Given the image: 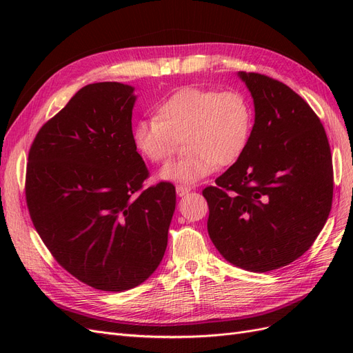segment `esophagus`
<instances>
[{"mask_svg": "<svg viewBox=\"0 0 353 353\" xmlns=\"http://www.w3.org/2000/svg\"><path fill=\"white\" fill-rule=\"evenodd\" d=\"M190 191H191V188L187 187V185H176V194H178L179 197H183V196L188 194Z\"/></svg>", "mask_w": 353, "mask_h": 353, "instance_id": "obj_1", "label": "esophagus"}]
</instances>
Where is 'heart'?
Returning a JSON list of instances; mask_svg holds the SVG:
<instances>
[{
  "mask_svg": "<svg viewBox=\"0 0 353 353\" xmlns=\"http://www.w3.org/2000/svg\"><path fill=\"white\" fill-rule=\"evenodd\" d=\"M252 131L253 109L243 92L185 87L160 103L154 117L137 121L131 137L135 150L154 165L169 162L184 141L187 156L165 166L157 178L196 184L218 166L236 163Z\"/></svg>",
  "mask_w": 353,
  "mask_h": 353,
  "instance_id": "b5f03b06",
  "label": "heart"
}]
</instances>
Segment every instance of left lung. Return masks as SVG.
<instances>
[{
  "mask_svg": "<svg viewBox=\"0 0 353 353\" xmlns=\"http://www.w3.org/2000/svg\"><path fill=\"white\" fill-rule=\"evenodd\" d=\"M254 104L243 156L206 187L208 231L230 263L266 272L311 248L333 201V162L324 126L285 83L239 72Z\"/></svg>",
  "mask_w": 353,
  "mask_h": 353,
  "instance_id": "1",
  "label": "left lung"
}]
</instances>
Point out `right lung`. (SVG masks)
I'll use <instances>...</instances> for the list:
<instances>
[{
	"label": "right lung",
	"mask_w": 353,
	"mask_h": 353,
	"mask_svg": "<svg viewBox=\"0 0 353 353\" xmlns=\"http://www.w3.org/2000/svg\"><path fill=\"white\" fill-rule=\"evenodd\" d=\"M135 88L90 83L41 128L29 150L26 201L54 259L103 292L144 283L162 262L175 212L170 183L144 188L132 143Z\"/></svg>",
	"instance_id": "1"
}]
</instances>
